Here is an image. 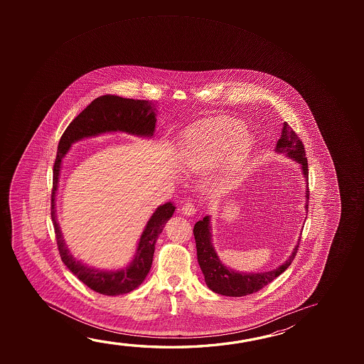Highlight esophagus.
<instances>
[{
	"mask_svg": "<svg viewBox=\"0 0 364 364\" xmlns=\"http://www.w3.org/2000/svg\"><path fill=\"white\" fill-rule=\"evenodd\" d=\"M181 212H183L185 215H196L197 208H196V205H194L193 203L185 202L184 204L181 205Z\"/></svg>",
	"mask_w": 364,
	"mask_h": 364,
	"instance_id": "esophagus-1",
	"label": "esophagus"
}]
</instances>
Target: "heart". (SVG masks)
Masks as SVG:
<instances>
[{"instance_id": "1", "label": "heart", "mask_w": 364, "mask_h": 364, "mask_svg": "<svg viewBox=\"0 0 364 364\" xmlns=\"http://www.w3.org/2000/svg\"><path fill=\"white\" fill-rule=\"evenodd\" d=\"M251 149L244 125L231 119H215L191 129L185 138L183 161L191 173H205L227 157L239 164Z\"/></svg>"}]
</instances>
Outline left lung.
<instances>
[{
  "instance_id": "left-lung-1",
  "label": "left lung",
  "mask_w": 364,
  "mask_h": 364,
  "mask_svg": "<svg viewBox=\"0 0 364 364\" xmlns=\"http://www.w3.org/2000/svg\"><path fill=\"white\" fill-rule=\"evenodd\" d=\"M275 152L286 154L302 166V173L306 178V209L309 208V199H310V191H309V164L306 157V151L302 141L299 139L296 132L288 125L287 122L283 123L282 136H280ZM194 237L197 244V257L199 267L204 274V280L207 283L209 289L213 292L228 296V297H242L251 293L257 292L262 288L269 284L270 282L279 277L291 264L297 254L298 244L294 246L291 257L286 262L279 265L278 268L264 272V273H240L232 269L225 267L220 257L215 252V247L212 245V235H210V226H209V215H205L202 220H198L194 225Z\"/></svg>"
}]
</instances>
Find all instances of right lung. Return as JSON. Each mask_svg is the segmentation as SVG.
<instances>
[{"label":"right lung","instance_id":"add662e5","mask_svg":"<svg viewBox=\"0 0 364 364\" xmlns=\"http://www.w3.org/2000/svg\"><path fill=\"white\" fill-rule=\"evenodd\" d=\"M155 110V105L149 100H133L115 95L100 96L72 120L58 144L53 166L50 215L60 259L67 268L90 289L105 296L125 294L142 284L152 265L156 241L162 232L165 223L173 217L175 205L173 203H165L151 215L141 235L134 259L127 268L115 272L89 268L72 257L57 222L55 193L58 188L60 164L71 144L82 138L92 137L107 132H125L139 137H152L156 127Z\"/></svg>","mask_w":364,"mask_h":364}]
</instances>
